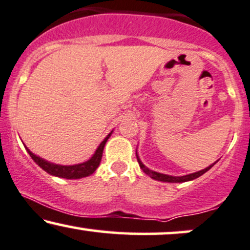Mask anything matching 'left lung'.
<instances>
[{
	"instance_id": "obj_1",
	"label": "left lung",
	"mask_w": 250,
	"mask_h": 250,
	"mask_svg": "<svg viewBox=\"0 0 250 250\" xmlns=\"http://www.w3.org/2000/svg\"><path fill=\"white\" fill-rule=\"evenodd\" d=\"M136 154H137V159H138V163H139V166L140 168L143 169L144 172L146 173V174L149 175L152 179H154V180H158V181H163V183H186V181H190V180H194V179L201 177L202 174H205L207 171H209L212 167L215 165L216 161L212 165H209L206 168L201 169V171L199 172H195V173H190V174H187V175H183V177H173V175H168V174H163V173H159V172H155V171H152V169H149L146 167L144 164L142 163V160L139 159V157H138V153L136 151Z\"/></svg>"
}]
</instances>
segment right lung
<instances>
[{
  "label": "right lung",
  "instance_id": "obj_1",
  "mask_svg": "<svg viewBox=\"0 0 250 250\" xmlns=\"http://www.w3.org/2000/svg\"><path fill=\"white\" fill-rule=\"evenodd\" d=\"M111 134H112V132L108 133L106 138L103 140L101 145L97 147L96 152L93 153V155L89 160L84 161V163L82 164H77V165H58V164L50 163V161H46L45 159H43V158H40L38 155L32 153L30 149L26 147L25 145L24 147L26 149V152L30 154L32 160H34L35 163L41 167V168L44 169L46 173H49V174L54 175V177L64 178V179H81V178L89 177V175L92 174V173L98 168L99 164H101V160H102L103 151H104V146L105 144H106L108 138L111 137Z\"/></svg>",
  "mask_w": 250,
  "mask_h": 250
}]
</instances>
